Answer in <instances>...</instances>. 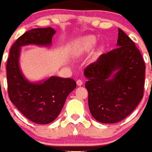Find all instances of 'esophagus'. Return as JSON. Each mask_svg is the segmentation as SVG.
I'll list each match as a JSON object with an SVG mask.
<instances>
[{
    "label": "esophagus",
    "mask_w": 152,
    "mask_h": 152,
    "mask_svg": "<svg viewBox=\"0 0 152 152\" xmlns=\"http://www.w3.org/2000/svg\"><path fill=\"white\" fill-rule=\"evenodd\" d=\"M76 84H77V86H80L83 85V80H76Z\"/></svg>",
    "instance_id": "obj_1"
}]
</instances>
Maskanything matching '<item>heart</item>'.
Listing matches in <instances>:
<instances>
[{
    "label": "heart",
    "mask_w": 152,
    "mask_h": 152,
    "mask_svg": "<svg viewBox=\"0 0 152 152\" xmlns=\"http://www.w3.org/2000/svg\"><path fill=\"white\" fill-rule=\"evenodd\" d=\"M96 45V40L93 37H88L85 38L80 41L79 43L77 44L76 47V54L80 55L85 53H88L95 47Z\"/></svg>",
    "instance_id": "1"
}]
</instances>
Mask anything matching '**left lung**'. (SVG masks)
Wrapping results in <instances>:
<instances>
[{
    "label": "left lung",
    "mask_w": 152,
    "mask_h": 152,
    "mask_svg": "<svg viewBox=\"0 0 152 152\" xmlns=\"http://www.w3.org/2000/svg\"><path fill=\"white\" fill-rule=\"evenodd\" d=\"M116 45L84 71L89 111L104 124L124 120L143 97L146 66L140 51L120 28Z\"/></svg>",
    "instance_id": "1"
}]
</instances>
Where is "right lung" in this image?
<instances>
[{
  "label": "right lung",
  "mask_w": 152,
  "mask_h": 152,
  "mask_svg": "<svg viewBox=\"0 0 152 152\" xmlns=\"http://www.w3.org/2000/svg\"><path fill=\"white\" fill-rule=\"evenodd\" d=\"M55 32L52 28L26 31L12 45L7 60L9 98L25 117L36 124H45L54 121L62 111L66 97L76 87V81L72 78L58 76L37 83L30 82L20 70L21 47L28 45L50 46Z\"/></svg>",
  "instance_id": "1"
}]
</instances>
